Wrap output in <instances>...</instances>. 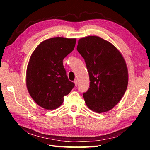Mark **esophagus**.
<instances>
[{
    "instance_id": "esophagus-1",
    "label": "esophagus",
    "mask_w": 150,
    "mask_h": 150,
    "mask_svg": "<svg viewBox=\"0 0 150 150\" xmlns=\"http://www.w3.org/2000/svg\"><path fill=\"white\" fill-rule=\"evenodd\" d=\"M74 83H75V87H77V85H78V81H77V79H75V80L74 81Z\"/></svg>"
}]
</instances>
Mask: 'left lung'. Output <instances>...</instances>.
<instances>
[{
  "mask_svg": "<svg viewBox=\"0 0 150 150\" xmlns=\"http://www.w3.org/2000/svg\"><path fill=\"white\" fill-rule=\"evenodd\" d=\"M77 50L85 61L90 86L83 97L95 112L111 110L120 102L128 83V68L115 45L96 35L79 40Z\"/></svg>",
  "mask_w": 150,
  "mask_h": 150,
  "instance_id": "8db88e82",
  "label": "left lung"
}]
</instances>
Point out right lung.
<instances>
[{"mask_svg":"<svg viewBox=\"0 0 150 150\" xmlns=\"http://www.w3.org/2000/svg\"><path fill=\"white\" fill-rule=\"evenodd\" d=\"M75 38L55 37L40 43L30 56L26 86L35 103L47 110L62 105L75 84L69 81L63 60L74 50Z\"/></svg>","mask_w":150,"mask_h":150,"instance_id":"add662e5","label":"right lung"}]
</instances>
